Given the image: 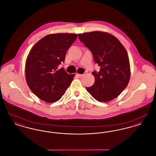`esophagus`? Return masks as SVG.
I'll return each instance as SVG.
<instances>
[{
    "label": "esophagus",
    "mask_w": 156,
    "mask_h": 156,
    "mask_svg": "<svg viewBox=\"0 0 156 156\" xmlns=\"http://www.w3.org/2000/svg\"><path fill=\"white\" fill-rule=\"evenodd\" d=\"M77 75L78 76H80V77H82V76H83L85 74H77Z\"/></svg>",
    "instance_id": "1"
}]
</instances>
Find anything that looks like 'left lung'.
Listing matches in <instances>:
<instances>
[{
    "label": "left lung",
    "instance_id": "obj_1",
    "mask_svg": "<svg viewBox=\"0 0 156 156\" xmlns=\"http://www.w3.org/2000/svg\"><path fill=\"white\" fill-rule=\"evenodd\" d=\"M101 67L92 73L95 82L86 89L96 100L108 102L118 97L128 85L130 76L129 59L124 46L109 33L92 31L78 34Z\"/></svg>",
    "mask_w": 156,
    "mask_h": 156
}]
</instances>
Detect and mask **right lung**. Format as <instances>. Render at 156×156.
Listing matches in <instances>:
<instances>
[{
	"mask_svg": "<svg viewBox=\"0 0 156 156\" xmlns=\"http://www.w3.org/2000/svg\"><path fill=\"white\" fill-rule=\"evenodd\" d=\"M77 38L76 34H48L39 40L27 57L26 80L30 90L40 99L53 103L65 94L74 77L63 68L67 50Z\"/></svg>",
	"mask_w": 156,
	"mask_h": 156,
	"instance_id": "obj_1",
	"label": "right lung"
}]
</instances>
